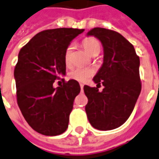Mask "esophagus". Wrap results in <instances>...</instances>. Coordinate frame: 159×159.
I'll list each match as a JSON object with an SVG mask.
<instances>
[{
    "label": "esophagus",
    "instance_id": "34e87169",
    "mask_svg": "<svg viewBox=\"0 0 159 159\" xmlns=\"http://www.w3.org/2000/svg\"><path fill=\"white\" fill-rule=\"evenodd\" d=\"M80 87H81V90H83L84 89V84H80Z\"/></svg>",
    "mask_w": 159,
    "mask_h": 159
}]
</instances>
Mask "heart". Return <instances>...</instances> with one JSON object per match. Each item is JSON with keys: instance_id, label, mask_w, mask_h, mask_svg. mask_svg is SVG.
<instances>
[{"instance_id": "b5f03b06", "label": "heart", "mask_w": 159, "mask_h": 159, "mask_svg": "<svg viewBox=\"0 0 159 159\" xmlns=\"http://www.w3.org/2000/svg\"><path fill=\"white\" fill-rule=\"evenodd\" d=\"M83 47L85 49V51L88 52L90 55H94L96 53H99L100 52V43L99 41L92 37L85 38L82 42ZM71 51H72V47L69 46L66 48L65 52H64V61L67 66L70 64V60H71ZM94 71L90 69H84V68H76L70 71L69 73V77L70 79L75 80L78 82H85L87 79H89L90 76L93 75Z\"/></svg>"}]
</instances>
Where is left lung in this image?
<instances>
[{
    "mask_svg": "<svg viewBox=\"0 0 159 159\" xmlns=\"http://www.w3.org/2000/svg\"><path fill=\"white\" fill-rule=\"evenodd\" d=\"M87 35L100 40L104 61L93 78L97 87H84L88 98L85 111L93 128L112 130L129 119L140 95V59L133 45L119 32L97 27ZM100 84L104 86L101 93Z\"/></svg>",
    "mask_w": 159,
    "mask_h": 159,
    "instance_id": "1",
    "label": "left lung"
}]
</instances>
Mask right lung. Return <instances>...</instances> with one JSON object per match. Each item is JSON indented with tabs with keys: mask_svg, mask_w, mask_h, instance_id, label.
I'll return each instance as SVG.
<instances>
[{
	"mask_svg": "<svg viewBox=\"0 0 159 159\" xmlns=\"http://www.w3.org/2000/svg\"><path fill=\"white\" fill-rule=\"evenodd\" d=\"M84 29L58 28L36 34L18 53L14 70L16 100L27 123L39 134L58 135L69 126V114L80 85L75 80L53 88L66 75L64 52Z\"/></svg>",
	"mask_w": 159,
	"mask_h": 159,
	"instance_id": "1",
	"label": "right lung"
}]
</instances>
